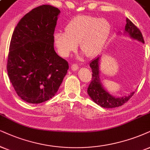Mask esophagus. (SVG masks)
Instances as JSON below:
<instances>
[{
    "label": "esophagus",
    "mask_w": 150,
    "mask_h": 150,
    "mask_svg": "<svg viewBox=\"0 0 150 150\" xmlns=\"http://www.w3.org/2000/svg\"><path fill=\"white\" fill-rule=\"evenodd\" d=\"M71 68L72 70H74V71H76V70H77L79 69V66H78V64H71Z\"/></svg>",
    "instance_id": "34e87169"
}]
</instances>
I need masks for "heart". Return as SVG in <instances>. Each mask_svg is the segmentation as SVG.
<instances>
[{
	"label": "heart",
	"mask_w": 150,
	"mask_h": 150,
	"mask_svg": "<svg viewBox=\"0 0 150 150\" xmlns=\"http://www.w3.org/2000/svg\"><path fill=\"white\" fill-rule=\"evenodd\" d=\"M64 30L65 33L59 31L53 35L55 46L62 56L67 57L80 43L81 51L88 57H93L106 43L110 25L105 18L79 16L67 24Z\"/></svg>",
	"instance_id": "obj_1"
}]
</instances>
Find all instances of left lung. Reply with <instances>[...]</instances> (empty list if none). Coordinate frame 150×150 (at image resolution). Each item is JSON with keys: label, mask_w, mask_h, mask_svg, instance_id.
I'll return each mask as SVG.
<instances>
[{"label": "left lung", "mask_w": 150, "mask_h": 150, "mask_svg": "<svg viewBox=\"0 0 150 150\" xmlns=\"http://www.w3.org/2000/svg\"><path fill=\"white\" fill-rule=\"evenodd\" d=\"M125 33L131 38L137 40L144 43V39L141 32L136 25H134L129 18H127V24L125 25ZM99 57H97L90 63L92 74L91 82L88 88V94L96 103L103 108H111L122 106L127 103L131 97L134 95V92L129 96L124 97H114L105 90L101 85L99 78Z\"/></svg>", "instance_id": "left-lung-1"}]
</instances>
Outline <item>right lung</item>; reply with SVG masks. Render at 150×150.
I'll return each instance as SVG.
<instances>
[{
  "instance_id": "1",
  "label": "right lung",
  "mask_w": 150,
  "mask_h": 150,
  "mask_svg": "<svg viewBox=\"0 0 150 150\" xmlns=\"http://www.w3.org/2000/svg\"><path fill=\"white\" fill-rule=\"evenodd\" d=\"M60 11L43 5L21 18L13 32L7 70L18 97L30 103L48 101L56 93L69 69L55 53L53 34Z\"/></svg>"
}]
</instances>
